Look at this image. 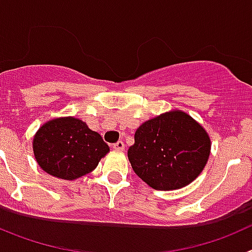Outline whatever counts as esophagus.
<instances>
[{
  "label": "esophagus",
  "mask_w": 252,
  "mask_h": 252,
  "mask_svg": "<svg viewBox=\"0 0 252 252\" xmlns=\"http://www.w3.org/2000/svg\"><path fill=\"white\" fill-rule=\"evenodd\" d=\"M112 148L115 149V150H124V149H125L124 141H117V142H115V144H113Z\"/></svg>",
  "instance_id": "obj_1"
}]
</instances>
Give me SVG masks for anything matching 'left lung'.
Wrapping results in <instances>:
<instances>
[{
    "label": "left lung",
    "mask_w": 252,
    "mask_h": 252,
    "mask_svg": "<svg viewBox=\"0 0 252 252\" xmlns=\"http://www.w3.org/2000/svg\"><path fill=\"white\" fill-rule=\"evenodd\" d=\"M127 150L133 171L151 188L171 190L188 186L201 174L211 150L202 127L180 111L142 124Z\"/></svg>",
    "instance_id": "1"
}]
</instances>
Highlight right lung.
Wrapping results in <instances>:
<instances>
[{"label":"right lung","mask_w":252,"mask_h":252,"mask_svg":"<svg viewBox=\"0 0 252 252\" xmlns=\"http://www.w3.org/2000/svg\"><path fill=\"white\" fill-rule=\"evenodd\" d=\"M32 146L40 168L66 180L91 173L110 151L99 133L74 117L53 120L41 126Z\"/></svg>","instance_id":"1"}]
</instances>
